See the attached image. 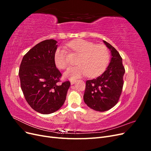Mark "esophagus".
<instances>
[{
	"instance_id": "34e87169",
	"label": "esophagus",
	"mask_w": 151,
	"mask_h": 151,
	"mask_svg": "<svg viewBox=\"0 0 151 151\" xmlns=\"http://www.w3.org/2000/svg\"><path fill=\"white\" fill-rule=\"evenodd\" d=\"M70 84L72 85V84H74L76 82V80H75V79H71L70 81Z\"/></svg>"
}]
</instances>
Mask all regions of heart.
Listing matches in <instances>:
<instances>
[{"label": "heart", "mask_w": 151, "mask_h": 151, "mask_svg": "<svg viewBox=\"0 0 151 151\" xmlns=\"http://www.w3.org/2000/svg\"><path fill=\"white\" fill-rule=\"evenodd\" d=\"M68 46L74 53L79 55L77 60L78 65L68 68L65 76L71 79H75L87 75L94 77L99 75L107 67L109 60V53L108 48L103 45L95 43L84 40L73 41ZM54 62L56 66L64 69L68 62L67 53L64 50L58 48L54 54Z\"/></svg>", "instance_id": "b5f03b06"}]
</instances>
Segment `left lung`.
I'll list each match as a JSON object with an SVG mask.
<instances>
[{
	"mask_svg": "<svg viewBox=\"0 0 151 151\" xmlns=\"http://www.w3.org/2000/svg\"><path fill=\"white\" fill-rule=\"evenodd\" d=\"M103 42L111 52L110 62L101 76L86 81L84 94V103L98 111L109 110L118 103L125 72L119 53L106 41L103 40Z\"/></svg>",
	"mask_w": 151,
	"mask_h": 151,
	"instance_id": "8db88e82",
	"label": "left lung"
}]
</instances>
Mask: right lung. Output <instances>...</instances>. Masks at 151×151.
I'll use <instances>...</instances> for the list:
<instances>
[{
    "instance_id": "1",
    "label": "right lung",
    "mask_w": 151,
    "mask_h": 151,
    "mask_svg": "<svg viewBox=\"0 0 151 151\" xmlns=\"http://www.w3.org/2000/svg\"><path fill=\"white\" fill-rule=\"evenodd\" d=\"M57 43L50 39L35 45L22 58L19 70L26 101L34 110L45 115L62 106L70 86L69 81L59 83L62 74L54 62Z\"/></svg>"
}]
</instances>
